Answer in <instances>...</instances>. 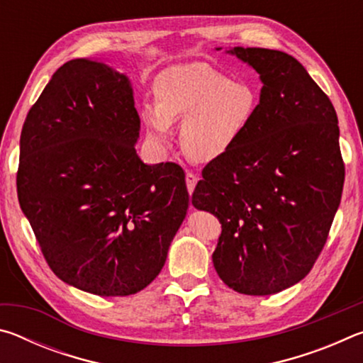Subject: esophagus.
Wrapping results in <instances>:
<instances>
[{
  "instance_id": "esophagus-1",
  "label": "esophagus",
  "mask_w": 363,
  "mask_h": 363,
  "mask_svg": "<svg viewBox=\"0 0 363 363\" xmlns=\"http://www.w3.org/2000/svg\"><path fill=\"white\" fill-rule=\"evenodd\" d=\"M196 181H199V177H196V174H194L192 171H189V173L186 174V184H187L189 194L194 192V189L196 186Z\"/></svg>"
}]
</instances>
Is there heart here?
I'll return each mask as SVG.
<instances>
[{
  "label": "heart",
  "instance_id": "obj_1",
  "mask_svg": "<svg viewBox=\"0 0 363 363\" xmlns=\"http://www.w3.org/2000/svg\"><path fill=\"white\" fill-rule=\"evenodd\" d=\"M158 102L145 104L143 118L150 138L168 143L171 126L182 125L181 143L190 158L211 162L235 147L259 106L256 88L210 64L176 65L155 83Z\"/></svg>",
  "mask_w": 363,
  "mask_h": 363
}]
</instances>
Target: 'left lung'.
I'll return each mask as SVG.
<instances>
[{
  "mask_svg": "<svg viewBox=\"0 0 363 363\" xmlns=\"http://www.w3.org/2000/svg\"><path fill=\"white\" fill-rule=\"evenodd\" d=\"M227 52L259 73V106L240 143L201 171L192 205L223 225L213 253L220 280L266 296L303 280L325 247L344 184L340 128L328 96L290 54Z\"/></svg>",
  "mask_w": 363,
  "mask_h": 363,
  "instance_id": "1",
  "label": "left lung"
}]
</instances>
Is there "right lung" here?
I'll return each instance as SVG.
<instances>
[{
  "label": "right lung",
  "mask_w": 363,
  "mask_h": 363,
  "mask_svg": "<svg viewBox=\"0 0 363 363\" xmlns=\"http://www.w3.org/2000/svg\"><path fill=\"white\" fill-rule=\"evenodd\" d=\"M139 130L130 78L91 59L57 69L22 128V211L52 272L97 296L144 290L189 208L182 168L145 164Z\"/></svg>",
  "instance_id": "1"
}]
</instances>
